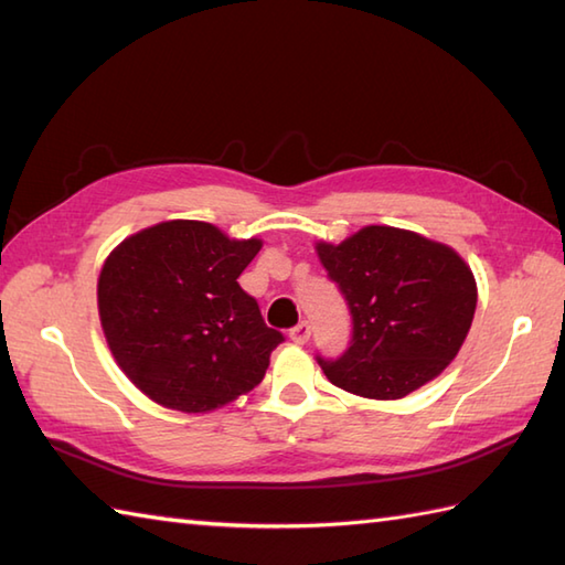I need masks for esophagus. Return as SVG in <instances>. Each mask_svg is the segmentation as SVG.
Returning <instances> with one entry per match:
<instances>
[{
  "mask_svg": "<svg viewBox=\"0 0 565 565\" xmlns=\"http://www.w3.org/2000/svg\"><path fill=\"white\" fill-rule=\"evenodd\" d=\"M309 337H312V327H309V321H299V324L290 331V339L295 343H299V347H302V343H307Z\"/></svg>",
  "mask_w": 565,
  "mask_h": 565,
  "instance_id": "34e87169",
  "label": "esophagus"
}]
</instances>
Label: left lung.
<instances>
[{"mask_svg":"<svg viewBox=\"0 0 565 565\" xmlns=\"http://www.w3.org/2000/svg\"><path fill=\"white\" fill-rule=\"evenodd\" d=\"M315 248L353 317L349 351L319 359L331 385L399 399L444 373L478 305L473 270L451 246L407 228L363 226L341 244Z\"/></svg>","mask_w":565,"mask_h":565,"instance_id":"1","label":"left lung"}]
</instances>
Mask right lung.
Wrapping results in <instances>:
<instances>
[{
  "label": "right lung",
  "mask_w": 565,
  "mask_h": 565,
  "mask_svg": "<svg viewBox=\"0 0 565 565\" xmlns=\"http://www.w3.org/2000/svg\"><path fill=\"white\" fill-rule=\"evenodd\" d=\"M263 248L194 218L141 228L114 248L97 280L107 347L158 405L204 414L250 393L282 333L236 282Z\"/></svg>",
  "instance_id": "right-lung-1"
}]
</instances>
